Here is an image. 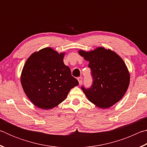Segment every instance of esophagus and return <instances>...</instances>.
Here are the masks:
<instances>
[{"label":"esophagus","mask_w":147,"mask_h":147,"mask_svg":"<svg viewBox=\"0 0 147 147\" xmlns=\"http://www.w3.org/2000/svg\"><path fill=\"white\" fill-rule=\"evenodd\" d=\"M78 80L79 84H81L82 82V76L78 77Z\"/></svg>","instance_id":"34e87169"}]
</instances>
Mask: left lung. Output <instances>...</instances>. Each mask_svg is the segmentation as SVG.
Instances as JSON below:
<instances>
[{
  "label": "left lung",
  "mask_w": 147,
  "mask_h": 147,
  "mask_svg": "<svg viewBox=\"0 0 147 147\" xmlns=\"http://www.w3.org/2000/svg\"><path fill=\"white\" fill-rule=\"evenodd\" d=\"M78 53L89 62L91 71V86H82L88 100L100 108H109L120 100L130 83V74L121 57L103 47Z\"/></svg>",
  "instance_id": "obj_1"
}]
</instances>
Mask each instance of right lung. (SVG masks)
Wrapping results in <instances>:
<instances>
[{
	"instance_id": "obj_1",
	"label": "right lung",
	"mask_w": 147,
	"mask_h": 147,
	"mask_svg": "<svg viewBox=\"0 0 147 147\" xmlns=\"http://www.w3.org/2000/svg\"><path fill=\"white\" fill-rule=\"evenodd\" d=\"M64 53L45 48L27 59L22 71L21 82L24 93L35 106L52 109L66 98L69 91L78 85L63 63Z\"/></svg>"
}]
</instances>
